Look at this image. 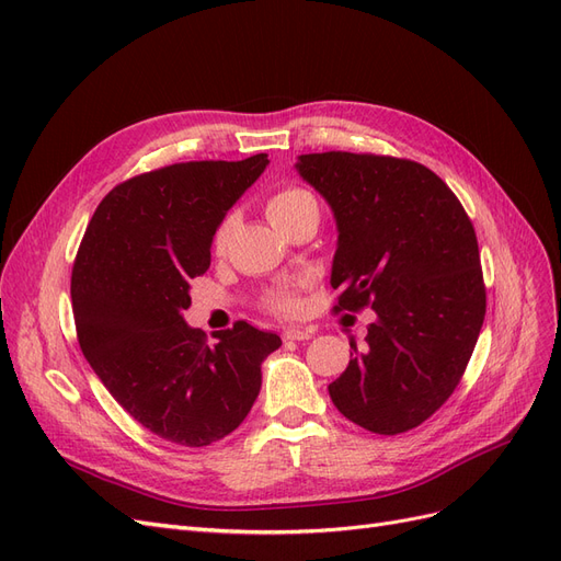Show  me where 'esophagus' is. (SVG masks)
<instances>
[{
  "mask_svg": "<svg viewBox=\"0 0 561 561\" xmlns=\"http://www.w3.org/2000/svg\"><path fill=\"white\" fill-rule=\"evenodd\" d=\"M311 336H313L311 328H287L283 332V339H287V342H304V339H311Z\"/></svg>",
  "mask_w": 561,
  "mask_h": 561,
  "instance_id": "34e87169",
  "label": "esophagus"
}]
</instances>
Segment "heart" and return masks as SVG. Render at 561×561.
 <instances>
[{"mask_svg": "<svg viewBox=\"0 0 561 561\" xmlns=\"http://www.w3.org/2000/svg\"><path fill=\"white\" fill-rule=\"evenodd\" d=\"M309 213H318V203L313 198L311 192L301 190V186H285V190L276 192L266 201V215L271 222H274L280 231H285L290 225H295L297 219H301L304 215ZM229 233V219L219 227L217 231V245H222ZM266 307L271 311L278 313H297L299 311V295L295 285H280L276 290H271L266 297Z\"/></svg>", "mask_w": 561, "mask_h": 561, "instance_id": "heart-1", "label": "heart"}]
</instances>
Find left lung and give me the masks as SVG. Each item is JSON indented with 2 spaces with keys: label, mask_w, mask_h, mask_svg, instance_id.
<instances>
[{
  "label": "left lung",
  "mask_w": 561,
  "mask_h": 561,
  "mask_svg": "<svg viewBox=\"0 0 561 561\" xmlns=\"http://www.w3.org/2000/svg\"><path fill=\"white\" fill-rule=\"evenodd\" d=\"M301 180L336 222L334 311L371 307L367 348L328 390L348 421L379 435L416 428L461 381L484 322L478 236L449 186L407 159L301 154Z\"/></svg>",
  "instance_id": "left-lung-1"
}]
</instances>
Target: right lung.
Returning <instances> with one entry per match:
<instances>
[{
	"instance_id": "1",
	"label": "right lung",
	"mask_w": 561,
	"mask_h": 561,
	"mask_svg": "<svg viewBox=\"0 0 561 561\" xmlns=\"http://www.w3.org/2000/svg\"><path fill=\"white\" fill-rule=\"evenodd\" d=\"M268 165L190 161L122 182L100 201L72 268L79 346L112 398L154 435L206 447L236 431L280 336L239 320L217 344L184 322L213 236Z\"/></svg>"
}]
</instances>
